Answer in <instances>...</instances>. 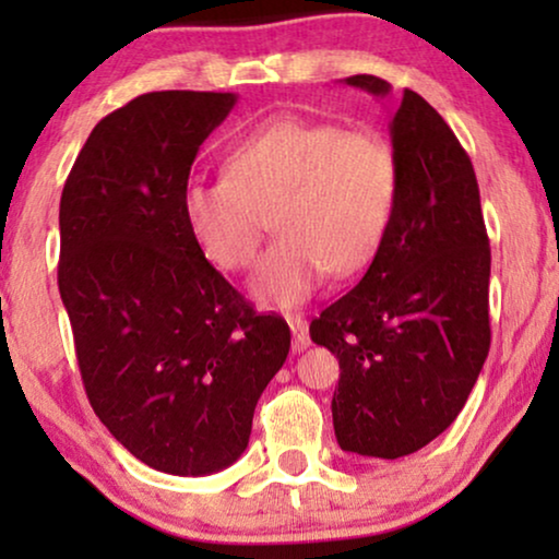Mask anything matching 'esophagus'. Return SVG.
Wrapping results in <instances>:
<instances>
[{"label": "esophagus", "instance_id": "esophagus-1", "mask_svg": "<svg viewBox=\"0 0 559 559\" xmlns=\"http://www.w3.org/2000/svg\"><path fill=\"white\" fill-rule=\"evenodd\" d=\"M287 323H289V331H293V350H295V354H300V350L310 346L308 323H305L300 316H289Z\"/></svg>", "mask_w": 559, "mask_h": 559}]
</instances>
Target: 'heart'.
<instances>
[{
  "mask_svg": "<svg viewBox=\"0 0 559 559\" xmlns=\"http://www.w3.org/2000/svg\"><path fill=\"white\" fill-rule=\"evenodd\" d=\"M396 190L394 150L379 134L277 117L228 150L224 178L190 180L180 211L190 239L224 272L254 262L264 213L274 211L280 239L249 289L262 305L295 308L325 272L350 277L371 264L392 224Z\"/></svg>",
  "mask_w": 559,
  "mask_h": 559,
  "instance_id": "obj_1",
  "label": "heart"
}]
</instances>
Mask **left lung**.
<instances>
[{
	"label": "left lung",
	"mask_w": 559,
	"mask_h": 559,
	"mask_svg": "<svg viewBox=\"0 0 559 559\" xmlns=\"http://www.w3.org/2000/svg\"><path fill=\"white\" fill-rule=\"evenodd\" d=\"M346 86L384 98L377 75ZM400 167L386 239L354 289L310 323L338 358L335 440L366 457L409 455L461 415L491 346V249L471 157L445 119L404 91L389 121Z\"/></svg>",
	"instance_id": "left-lung-1"
}]
</instances>
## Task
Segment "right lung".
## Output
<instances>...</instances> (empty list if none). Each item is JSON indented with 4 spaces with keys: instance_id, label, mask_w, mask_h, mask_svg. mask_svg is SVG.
Segmentation results:
<instances>
[{
    "instance_id": "add662e5",
    "label": "right lung",
    "mask_w": 559,
    "mask_h": 559,
    "mask_svg": "<svg viewBox=\"0 0 559 559\" xmlns=\"http://www.w3.org/2000/svg\"><path fill=\"white\" fill-rule=\"evenodd\" d=\"M236 94L152 91L111 111L60 195L58 287L96 417L150 468L211 476L249 445L289 328L259 316L182 221L190 165Z\"/></svg>"
}]
</instances>
